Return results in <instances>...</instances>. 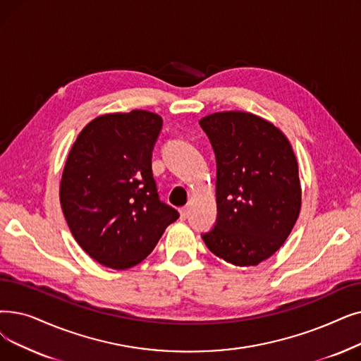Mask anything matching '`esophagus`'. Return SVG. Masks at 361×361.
Returning a JSON list of instances; mask_svg holds the SVG:
<instances>
[{"label": "esophagus", "mask_w": 361, "mask_h": 361, "mask_svg": "<svg viewBox=\"0 0 361 361\" xmlns=\"http://www.w3.org/2000/svg\"><path fill=\"white\" fill-rule=\"evenodd\" d=\"M180 214H181V218H187L189 216V214H190V208L189 207H183L181 209H180Z\"/></svg>", "instance_id": "esophagus-1"}]
</instances>
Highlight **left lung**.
<instances>
[{"instance_id":"obj_1","label":"left lung","mask_w":361,"mask_h":361,"mask_svg":"<svg viewBox=\"0 0 361 361\" xmlns=\"http://www.w3.org/2000/svg\"><path fill=\"white\" fill-rule=\"evenodd\" d=\"M216 161V221L202 239L212 254L247 267L285 243L301 209L298 162L273 123L245 112L200 119Z\"/></svg>"}]
</instances>
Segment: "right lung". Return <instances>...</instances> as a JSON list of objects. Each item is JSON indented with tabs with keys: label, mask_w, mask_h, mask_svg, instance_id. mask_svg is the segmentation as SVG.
<instances>
[{
	"label": "right lung",
	"mask_w": 361,
	"mask_h": 361,
	"mask_svg": "<svg viewBox=\"0 0 361 361\" xmlns=\"http://www.w3.org/2000/svg\"><path fill=\"white\" fill-rule=\"evenodd\" d=\"M162 118L147 111L92 119L78 135L60 183L72 236L109 269L142 262L180 216L159 199L152 152Z\"/></svg>",
	"instance_id": "1"
}]
</instances>
